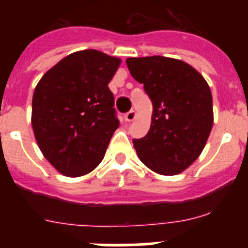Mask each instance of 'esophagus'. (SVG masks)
Wrapping results in <instances>:
<instances>
[{
  "label": "esophagus",
  "instance_id": "obj_1",
  "mask_svg": "<svg viewBox=\"0 0 248 248\" xmlns=\"http://www.w3.org/2000/svg\"><path fill=\"white\" fill-rule=\"evenodd\" d=\"M136 116H137L136 111H134V110H129L128 112L124 114V120H126L127 122H132L134 119H136Z\"/></svg>",
  "mask_w": 248,
  "mask_h": 248
}]
</instances>
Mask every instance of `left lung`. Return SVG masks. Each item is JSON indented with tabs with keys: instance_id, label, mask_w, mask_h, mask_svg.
<instances>
[{
	"instance_id": "1",
	"label": "left lung",
	"mask_w": 248,
	"mask_h": 248,
	"mask_svg": "<svg viewBox=\"0 0 248 248\" xmlns=\"http://www.w3.org/2000/svg\"><path fill=\"white\" fill-rule=\"evenodd\" d=\"M126 62L154 106L150 131L133 139L139 159L157 174H180L202 154L214 124L209 85L181 60L147 56Z\"/></svg>"
}]
</instances>
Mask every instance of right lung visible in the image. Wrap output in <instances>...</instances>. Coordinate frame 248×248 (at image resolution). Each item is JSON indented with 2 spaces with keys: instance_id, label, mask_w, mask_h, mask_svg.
Listing matches in <instances>:
<instances>
[{
  "instance_id": "1",
  "label": "right lung",
  "mask_w": 248,
  "mask_h": 248,
  "mask_svg": "<svg viewBox=\"0 0 248 248\" xmlns=\"http://www.w3.org/2000/svg\"><path fill=\"white\" fill-rule=\"evenodd\" d=\"M121 60L98 50L73 52L46 72L34 89L32 128L42 154L69 177L103 159L120 121L108 84Z\"/></svg>"
}]
</instances>
